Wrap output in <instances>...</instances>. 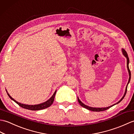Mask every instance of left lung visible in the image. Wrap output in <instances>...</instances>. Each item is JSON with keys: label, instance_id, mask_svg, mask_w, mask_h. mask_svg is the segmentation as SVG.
<instances>
[{"label": "left lung", "instance_id": "8db88e82", "mask_svg": "<svg viewBox=\"0 0 134 134\" xmlns=\"http://www.w3.org/2000/svg\"><path fill=\"white\" fill-rule=\"evenodd\" d=\"M122 52H123V54H124V55L125 56V57L127 58V69H128V70H129V76H130V77H129V82H128L127 85V87H126V89L125 93H124L123 97L122 98H121V100L119 101V102H118L116 104L119 103L121 102V101L122 100L124 99V96H126V92H127V86H128V84H129V82L130 81V79H131V72H130V69H129V56H128L127 53V52H126V50H124V49H122ZM77 100H78V102H79V104H80V105L82 106V107H83L85 108H86V109L90 110V111H94V112H100V111H105V110L109 109V108H111V107L114 106V105H115V104H114V105H111V106H109V107H106V108H93V107H88V106H87V105H85L84 104H83V103L81 102V101L80 100V99H79V97L77 98Z\"/></svg>", "mask_w": 134, "mask_h": 134}]
</instances>
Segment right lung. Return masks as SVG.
<instances>
[{
  "mask_svg": "<svg viewBox=\"0 0 134 134\" xmlns=\"http://www.w3.org/2000/svg\"><path fill=\"white\" fill-rule=\"evenodd\" d=\"M56 93V91H55V92L53 94V96L50 98V99L46 101V102L43 103L42 104H38V105H26V104H21L20 103H18V102H16V100H15L13 98H12L10 94L8 93H7V94L8 95L9 97L10 98L11 100H13L14 102H15L16 104H18L20 107H21L25 108V109H29V110H32V111H38V110H41V109H43L44 108H46L47 107H49L51 105L53 102H54V97H55V95Z\"/></svg>",
  "mask_w": 134,
  "mask_h": 134,
  "instance_id": "1",
  "label": "right lung"
}]
</instances>
